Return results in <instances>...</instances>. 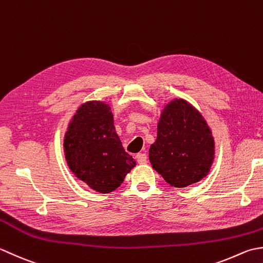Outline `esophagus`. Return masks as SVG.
<instances>
[{
    "mask_svg": "<svg viewBox=\"0 0 263 263\" xmlns=\"http://www.w3.org/2000/svg\"><path fill=\"white\" fill-rule=\"evenodd\" d=\"M136 160H137V162L141 163V164L146 163V161H147V155H146L145 153H138V154L136 155Z\"/></svg>",
    "mask_w": 263,
    "mask_h": 263,
    "instance_id": "esophagus-1",
    "label": "esophagus"
}]
</instances>
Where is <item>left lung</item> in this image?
Returning a JSON list of instances; mask_svg holds the SVG:
<instances>
[{"label":"left lung","mask_w":263,"mask_h":263,"mask_svg":"<svg viewBox=\"0 0 263 263\" xmlns=\"http://www.w3.org/2000/svg\"><path fill=\"white\" fill-rule=\"evenodd\" d=\"M214 151L212 132L199 110L184 99L165 104L148 159L170 186L183 189L205 178Z\"/></svg>","instance_id":"8db88e82"}]
</instances>
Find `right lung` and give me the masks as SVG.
I'll return each mask as SVG.
<instances>
[{
    "instance_id": "add662e5",
    "label": "right lung",
    "mask_w": 263,
    "mask_h": 263,
    "mask_svg": "<svg viewBox=\"0 0 263 263\" xmlns=\"http://www.w3.org/2000/svg\"><path fill=\"white\" fill-rule=\"evenodd\" d=\"M63 151L72 174L102 194L118 189L136 165L122 147L111 106L102 101H87L77 109L64 134Z\"/></svg>"
}]
</instances>
